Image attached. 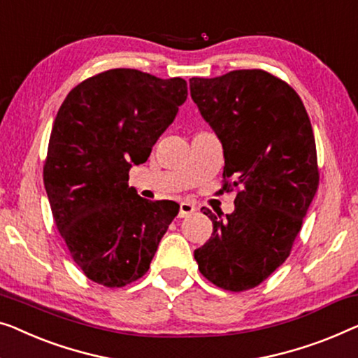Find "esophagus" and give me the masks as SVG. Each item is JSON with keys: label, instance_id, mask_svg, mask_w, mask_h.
Masks as SVG:
<instances>
[{"label": "esophagus", "instance_id": "obj_1", "mask_svg": "<svg viewBox=\"0 0 358 358\" xmlns=\"http://www.w3.org/2000/svg\"><path fill=\"white\" fill-rule=\"evenodd\" d=\"M195 211V206L190 203V201H182V203L179 205V217H185L192 215Z\"/></svg>", "mask_w": 358, "mask_h": 358}]
</instances>
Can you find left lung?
Masks as SVG:
<instances>
[{"mask_svg":"<svg viewBox=\"0 0 358 358\" xmlns=\"http://www.w3.org/2000/svg\"><path fill=\"white\" fill-rule=\"evenodd\" d=\"M189 82L192 100L224 150L221 192H237L231 215L203 211L213 232L194 257L215 286L248 291L291 255L317 194L313 129L297 92L266 71Z\"/></svg>","mask_w":358,"mask_h":358,"instance_id":"left-lung-1","label":"left lung"}]
</instances>
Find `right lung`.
Instances as JSON below:
<instances>
[{
	"label": "right lung",
	"instance_id": "add662e5",
	"mask_svg": "<svg viewBox=\"0 0 358 358\" xmlns=\"http://www.w3.org/2000/svg\"><path fill=\"white\" fill-rule=\"evenodd\" d=\"M187 98L180 77L110 69L76 85L51 129L43 182L72 260L93 282L124 287L148 271L179 205L129 187V171Z\"/></svg>",
	"mask_w": 358,
	"mask_h": 358
}]
</instances>
